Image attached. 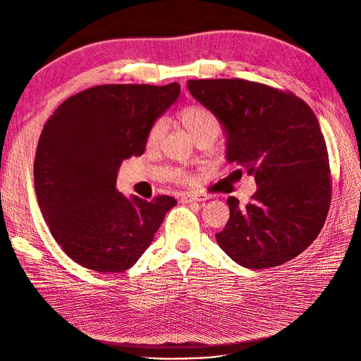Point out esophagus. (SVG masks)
Returning <instances> with one entry per match:
<instances>
[{
    "instance_id": "1",
    "label": "esophagus",
    "mask_w": 361,
    "mask_h": 361,
    "mask_svg": "<svg viewBox=\"0 0 361 361\" xmlns=\"http://www.w3.org/2000/svg\"><path fill=\"white\" fill-rule=\"evenodd\" d=\"M204 200L203 197H200V195H194V194H190V192H185L180 195V202L182 203H191V202H202Z\"/></svg>"
}]
</instances>
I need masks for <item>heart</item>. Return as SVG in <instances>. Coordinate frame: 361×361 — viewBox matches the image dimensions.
<instances>
[{
    "label": "heart",
    "mask_w": 361,
    "mask_h": 361,
    "mask_svg": "<svg viewBox=\"0 0 361 361\" xmlns=\"http://www.w3.org/2000/svg\"><path fill=\"white\" fill-rule=\"evenodd\" d=\"M179 122L182 126L188 130V134L194 138V141H199L202 138H215L220 133V118L218 116L202 104H191L183 106L182 110L178 113ZM166 134V122L164 120H155L152 123L146 133V146L149 149H155L161 140ZM190 176L185 171H178V180L179 182H187Z\"/></svg>",
    "instance_id": "obj_1"
}]
</instances>
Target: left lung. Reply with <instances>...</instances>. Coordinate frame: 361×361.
Masks as SVG:
<instances>
[{
    "mask_svg": "<svg viewBox=\"0 0 361 361\" xmlns=\"http://www.w3.org/2000/svg\"><path fill=\"white\" fill-rule=\"evenodd\" d=\"M191 94L221 120L227 159L253 176L257 191L239 204L216 243L245 268L297 257L322 231L333 182L329 152L312 108L289 90L241 78L190 80Z\"/></svg>",
    "mask_w": 361,
    "mask_h": 361,
    "instance_id": "left-lung-1",
    "label": "left lung"
}]
</instances>
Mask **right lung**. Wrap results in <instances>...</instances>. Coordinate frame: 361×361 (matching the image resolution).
<instances>
[{
  "label": "right lung",
  "instance_id": "right-lung-1",
  "mask_svg": "<svg viewBox=\"0 0 361 361\" xmlns=\"http://www.w3.org/2000/svg\"><path fill=\"white\" fill-rule=\"evenodd\" d=\"M180 85L102 84L64 101L37 143L35 187L57 244L96 272L133 267L154 241L170 195L126 199L116 188L123 159L143 155L149 126L178 99Z\"/></svg>",
  "mask_w": 361,
  "mask_h": 361
}]
</instances>
